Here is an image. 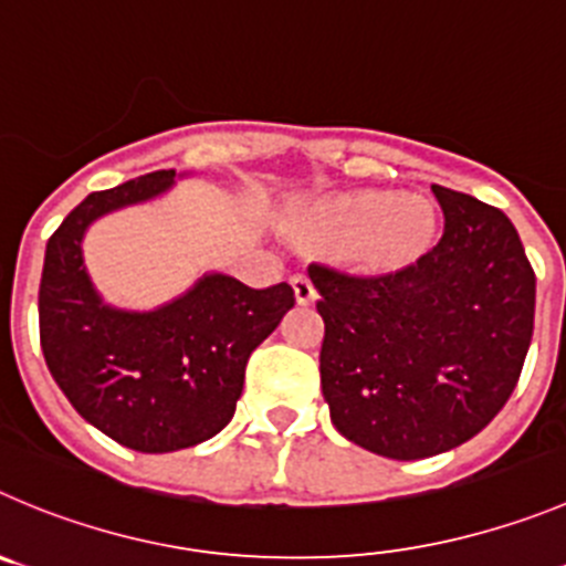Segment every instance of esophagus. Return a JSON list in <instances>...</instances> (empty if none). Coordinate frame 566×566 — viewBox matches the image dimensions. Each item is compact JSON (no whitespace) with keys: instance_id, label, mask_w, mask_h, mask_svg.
Returning a JSON list of instances; mask_svg holds the SVG:
<instances>
[{"instance_id":"1","label":"esophagus","mask_w":566,"mask_h":566,"mask_svg":"<svg viewBox=\"0 0 566 566\" xmlns=\"http://www.w3.org/2000/svg\"><path fill=\"white\" fill-rule=\"evenodd\" d=\"M290 284H293V293H295V301H298V304H313L315 287H313V282L304 276V273H295V276L290 279Z\"/></svg>"}]
</instances>
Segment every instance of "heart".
<instances>
[{
    "mask_svg": "<svg viewBox=\"0 0 566 566\" xmlns=\"http://www.w3.org/2000/svg\"><path fill=\"white\" fill-rule=\"evenodd\" d=\"M318 223L335 240H348V253L371 271H399L436 240V209L424 198H396L382 189H363L326 200Z\"/></svg>",
    "mask_w": 566,
    "mask_h": 566,
    "instance_id": "obj_1",
    "label": "heart"
}]
</instances>
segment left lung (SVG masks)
<instances>
[{
    "mask_svg": "<svg viewBox=\"0 0 566 566\" xmlns=\"http://www.w3.org/2000/svg\"><path fill=\"white\" fill-rule=\"evenodd\" d=\"M443 234L382 276L310 265L332 424L394 461L455 450L503 410L525 366L536 273L503 211L432 184Z\"/></svg>",
    "mask_w": 566,
    "mask_h": 566,
    "instance_id": "8db88e82",
    "label": "left lung"
}]
</instances>
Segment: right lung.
Masks as SVG:
<instances>
[{"label": "right lung", "instance_id": "add662e5", "mask_svg": "<svg viewBox=\"0 0 566 566\" xmlns=\"http://www.w3.org/2000/svg\"><path fill=\"white\" fill-rule=\"evenodd\" d=\"M172 184L176 170H158L88 195L46 242L39 287L52 379L88 424L136 452L187 450L218 436L234 416L248 357L295 304L287 282L253 290L226 273H206L147 313L105 304L83 265V234Z\"/></svg>", "mask_w": 566, "mask_h": 566}]
</instances>
